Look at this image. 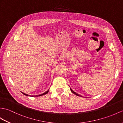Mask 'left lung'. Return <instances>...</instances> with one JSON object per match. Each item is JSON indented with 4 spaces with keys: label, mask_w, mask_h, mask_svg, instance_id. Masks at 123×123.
Listing matches in <instances>:
<instances>
[{
    "label": "left lung",
    "mask_w": 123,
    "mask_h": 123,
    "mask_svg": "<svg viewBox=\"0 0 123 123\" xmlns=\"http://www.w3.org/2000/svg\"><path fill=\"white\" fill-rule=\"evenodd\" d=\"M70 90H71V92H72L73 94H75V95H77V96H80V97H83L82 96H81V95H79V94H78V93H76V92H74V91L72 90V89H71V88H70Z\"/></svg>",
    "instance_id": "1"
}]
</instances>
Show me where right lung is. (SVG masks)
Returning <instances> with one entry per match:
<instances>
[{"label": "right lung", "instance_id": "right-lung-1", "mask_svg": "<svg viewBox=\"0 0 123 123\" xmlns=\"http://www.w3.org/2000/svg\"><path fill=\"white\" fill-rule=\"evenodd\" d=\"M49 90H48L47 91H46V92H44V93H43V94H39V95H35V96H34V95H32V96H42V95H44V94H47L48 92H49ZM23 94H24V95H26V96H29L28 95V94H25V93H23V92H21Z\"/></svg>", "mask_w": 123, "mask_h": 123}]
</instances>
